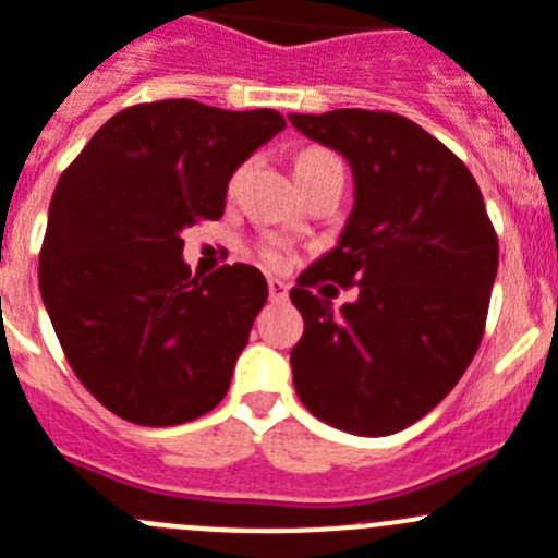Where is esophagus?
Masks as SVG:
<instances>
[{
	"label": "esophagus",
	"instance_id": "1",
	"mask_svg": "<svg viewBox=\"0 0 558 558\" xmlns=\"http://www.w3.org/2000/svg\"><path fill=\"white\" fill-rule=\"evenodd\" d=\"M286 298H289V286L278 278H269V300L272 303H283Z\"/></svg>",
	"mask_w": 558,
	"mask_h": 558
}]
</instances>
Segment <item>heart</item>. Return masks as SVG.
<instances>
[{
	"mask_svg": "<svg viewBox=\"0 0 558 558\" xmlns=\"http://www.w3.org/2000/svg\"><path fill=\"white\" fill-rule=\"evenodd\" d=\"M330 163H339V158H336L333 153H328V149H323V147H308L298 155V160H294V172H298V180H300V178H305V174L316 172V169L330 167ZM258 253H260V258L267 260L269 267H280V264L286 260L283 247H280L278 242H264L258 247Z\"/></svg>",
	"mask_w": 558,
	"mask_h": 558,
	"instance_id": "b5f03b06",
	"label": "heart"
}]
</instances>
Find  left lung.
<instances>
[{
  "label": "left lung",
  "mask_w": 558,
  "mask_h": 558,
  "mask_svg": "<svg viewBox=\"0 0 558 558\" xmlns=\"http://www.w3.org/2000/svg\"><path fill=\"white\" fill-rule=\"evenodd\" d=\"M344 155L355 203L339 244L291 289V350L305 409L339 430L386 436L423 420L473 361L498 275V235L470 169L439 138L386 110L291 113ZM355 288L339 312L329 294Z\"/></svg>",
  "instance_id": "left-lung-1"
}]
</instances>
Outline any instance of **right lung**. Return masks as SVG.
Segmentation results:
<instances>
[{"label":"right lung","mask_w":558,"mask_h":558,"mask_svg":"<svg viewBox=\"0 0 558 558\" xmlns=\"http://www.w3.org/2000/svg\"><path fill=\"white\" fill-rule=\"evenodd\" d=\"M283 128L269 108L133 105L60 174L38 286L80 384L128 423H192L228 395L267 278L250 264L192 278L180 233L222 217L235 169Z\"/></svg>","instance_id":"obj_1"}]
</instances>
